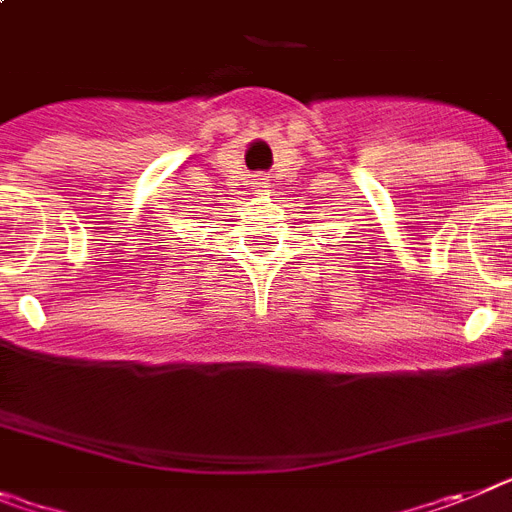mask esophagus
Returning a JSON list of instances; mask_svg holds the SVG:
<instances>
[{
	"mask_svg": "<svg viewBox=\"0 0 512 512\" xmlns=\"http://www.w3.org/2000/svg\"><path fill=\"white\" fill-rule=\"evenodd\" d=\"M256 186H264V178H256Z\"/></svg>",
	"mask_w": 512,
	"mask_h": 512,
	"instance_id": "34e87169",
	"label": "esophagus"
}]
</instances>
